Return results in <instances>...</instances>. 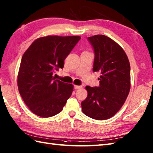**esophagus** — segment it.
<instances>
[{"instance_id": "34e87169", "label": "esophagus", "mask_w": 153, "mask_h": 153, "mask_svg": "<svg viewBox=\"0 0 153 153\" xmlns=\"http://www.w3.org/2000/svg\"><path fill=\"white\" fill-rule=\"evenodd\" d=\"M74 89H76V90H79V89H80V88H82V86H77V85H74Z\"/></svg>"}]
</instances>
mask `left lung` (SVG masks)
<instances>
[{
  "mask_svg": "<svg viewBox=\"0 0 153 153\" xmlns=\"http://www.w3.org/2000/svg\"><path fill=\"white\" fill-rule=\"evenodd\" d=\"M95 57L94 72H100L99 86H86V99L82 101L83 113L98 120H107L120 109L130 90V65L123 48L105 35L88 38Z\"/></svg>",
  "mask_w": 153,
  "mask_h": 153,
  "instance_id": "1",
  "label": "left lung"
}]
</instances>
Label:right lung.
<instances>
[{"instance_id":"right-lung-1","label":"right lung","mask_w":153,"mask_h":153,"mask_svg":"<svg viewBox=\"0 0 153 153\" xmlns=\"http://www.w3.org/2000/svg\"><path fill=\"white\" fill-rule=\"evenodd\" d=\"M79 36H46L36 39L22 56L18 75L19 94L34 114L48 118L59 113L73 85L53 76L79 41Z\"/></svg>"}]
</instances>
